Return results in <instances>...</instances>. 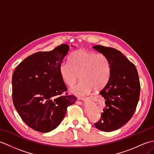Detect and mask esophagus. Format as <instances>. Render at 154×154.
I'll return each mask as SVG.
<instances>
[{"mask_svg": "<svg viewBox=\"0 0 154 154\" xmlns=\"http://www.w3.org/2000/svg\"><path fill=\"white\" fill-rule=\"evenodd\" d=\"M78 99H79V100H84L88 99V98H87H87H84V97H79V98H78Z\"/></svg>", "mask_w": 154, "mask_h": 154, "instance_id": "esophagus-1", "label": "esophagus"}]
</instances>
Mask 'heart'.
I'll use <instances>...</instances> for the list:
<instances>
[{
    "mask_svg": "<svg viewBox=\"0 0 154 154\" xmlns=\"http://www.w3.org/2000/svg\"><path fill=\"white\" fill-rule=\"evenodd\" d=\"M59 71L62 80L69 87L76 83L79 75L81 81L71 91L77 95H84L106 85L110 77L111 65L106 55L79 50L71 55L69 62H62Z\"/></svg>",
    "mask_w": 154,
    "mask_h": 154,
    "instance_id": "obj_1",
    "label": "heart"
}]
</instances>
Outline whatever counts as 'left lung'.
I'll return each instance as SVG.
<instances>
[{
  "mask_svg": "<svg viewBox=\"0 0 154 154\" xmlns=\"http://www.w3.org/2000/svg\"><path fill=\"white\" fill-rule=\"evenodd\" d=\"M93 48L106 55L111 65L110 79L100 91L106 106L94 126L112 132L125 125L135 112L140 93L138 73L134 64L120 51L99 45Z\"/></svg>",
  "mask_w": 154,
  "mask_h": 154,
  "instance_id": "obj_1",
  "label": "left lung"
}]
</instances>
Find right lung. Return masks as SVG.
<instances>
[{
    "mask_svg": "<svg viewBox=\"0 0 154 154\" xmlns=\"http://www.w3.org/2000/svg\"><path fill=\"white\" fill-rule=\"evenodd\" d=\"M69 46L61 44L50 51H38L26 58L12 75V100L22 120L36 131L48 132L64 119L77 100L67 93L59 67Z\"/></svg>",
    "mask_w": 154,
    "mask_h": 154,
    "instance_id": "obj_1",
    "label": "right lung"
}]
</instances>
